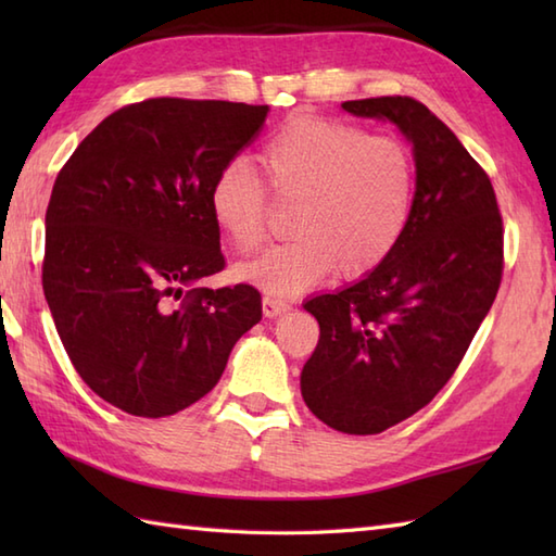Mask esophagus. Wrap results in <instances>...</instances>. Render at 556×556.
<instances>
[{"instance_id":"1","label":"esophagus","mask_w":556,"mask_h":556,"mask_svg":"<svg viewBox=\"0 0 556 556\" xmlns=\"http://www.w3.org/2000/svg\"><path fill=\"white\" fill-rule=\"evenodd\" d=\"M289 308H291V303L275 296V293H265V296H263V313H265V317H277L281 313H287Z\"/></svg>"}]
</instances>
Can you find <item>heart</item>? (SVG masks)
<instances>
[{
  "instance_id": "b5f03b06",
  "label": "heart",
  "mask_w": 556,
  "mask_h": 556,
  "mask_svg": "<svg viewBox=\"0 0 556 556\" xmlns=\"http://www.w3.org/2000/svg\"><path fill=\"white\" fill-rule=\"evenodd\" d=\"M260 176L241 162L210 188V212L233 251H253L267 233L269 195L291 207V241L233 267V277L269 293H296L337 267L361 277L380 267L404 236L416 162L406 143L370 136L327 116H296L257 152Z\"/></svg>"
}]
</instances>
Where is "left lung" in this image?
<instances>
[{"label":"left lung","instance_id":"1","mask_svg":"<svg viewBox=\"0 0 556 556\" xmlns=\"http://www.w3.org/2000/svg\"><path fill=\"white\" fill-rule=\"evenodd\" d=\"M341 108L406 134L416 198L380 267L303 305L320 341L301 394L329 428L377 434L428 406L464 361L502 285L504 224L488 172L422 102L387 96Z\"/></svg>","mask_w":556,"mask_h":556}]
</instances>
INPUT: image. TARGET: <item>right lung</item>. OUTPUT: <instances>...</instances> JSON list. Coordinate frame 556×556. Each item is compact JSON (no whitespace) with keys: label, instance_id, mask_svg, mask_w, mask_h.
I'll use <instances>...</instances> for the list:
<instances>
[{"label":"right lung","instance_id":"add662e5","mask_svg":"<svg viewBox=\"0 0 556 556\" xmlns=\"http://www.w3.org/2000/svg\"><path fill=\"white\" fill-rule=\"evenodd\" d=\"M267 104L148 98L80 140L45 215L42 291L92 392L140 418L203 399L263 313L224 269L210 212L217 174L253 143Z\"/></svg>","mask_w":556,"mask_h":556}]
</instances>
